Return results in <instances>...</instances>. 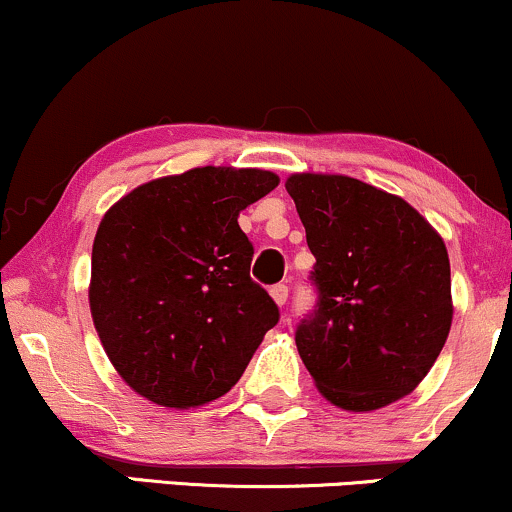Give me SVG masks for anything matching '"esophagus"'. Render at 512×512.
I'll use <instances>...</instances> for the list:
<instances>
[{"label": "esophagus", "mask_w": 512, "mask_h": 512, "mask_svg": "<svg viewBox=\"0 0 512 512\" xmlns=\"http://www.w3.org/2000/svg\"><path fill=\"white\" fill-rule=\"evenodd\" d=\"M269 293H272V298H274L276 305H284L286 301H289V286H286V284L272 286V289H269Z\"/></svg>", "instance_id": "34e87169"}]
</instances>
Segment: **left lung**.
<instances>
[{"instance_id":"8db88e82","label":"left lung","mask_w":512,"mask_h":512,"mask_svg":"<svg viewBox=\"0 0 512 512\" xmlns=\"http://www.w3.org/2000/svg\"><path fill=\"white\" fill-rule=\"evenodd\" d=\"M315 255V308L296 346L315 385L346 411L409 395L452 325L443 238L402 197L346 175L286 180Z\"/></svg>"}]
</instances>
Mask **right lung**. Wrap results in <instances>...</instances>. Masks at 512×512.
Returning <instances> with one entry per match:
<instances>
[{"mask_svg": "<svg viewBox=\"0 0 512 512\" xmlns=\"http://www.w3.org/2000/svg\"><path fill=\"white\" fill-rule=\"evenodd\" d=\"M279 185L269 170L192 168L108 209L91 255L93 325L134 392L187 409L226 395L279 308L250 279L238 214Z\"/></svg>", "mask_w": 512, "mask_h": 512, "instance_id": "right-lung-1", "label": "right lung"}]
</instances>
